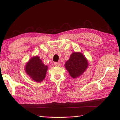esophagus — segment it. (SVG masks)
Wrapping results in <instances>:
<instances>
[{
  "label": "esophagus",
  "instance_id": "esophagus-1",
  "mask_svg": "<svg viewBox=\"0 0 120 120\" xmlns=\"http://www.w3.org/2000/svg\"><path fill=\"white\" fill-rule=\"evenodd\" d=\"M55 65L56 66V67H60V66L61 65V64L59 62H55Z\"/></svg>",
  "mask_w": 120,
  "mask_h": 120
}]
</instances>
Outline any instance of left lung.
Here are the masks:
<instances>
[{"mask_svg":"<svg viewBox=\"0 0 120 120\" xmlns=\"http://www.w3.org/2000/svg\"><path fill=\"white\" fill-rule=\"evenodd\" d=\"M64 65L71 77L76 78L83 74L89 64L87 59L82 53L74 52Z\"/></svg>","mask_w":120,"mask_h":120,"instance_id":"left-lung-1","label":"left lung"}]
</instances>
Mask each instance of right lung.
Here are the masks:
<instances>
[{"label": "right lung", "instance_id": "right-lung-1", "mask_svg": "<svg viewBox=\"0 0 120 120\" xmlns=\"http://www.w3.org/2000/svg\"><path fill=\"white\" fill-rule=\"evenodd\" d=\"M48 66L43 63L38 56H34L25 66L26 74L37 82H41L44 79L48 70Z\"/></svg>", "mask_w": 120, "mask_h": 120}]
</instances>
